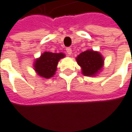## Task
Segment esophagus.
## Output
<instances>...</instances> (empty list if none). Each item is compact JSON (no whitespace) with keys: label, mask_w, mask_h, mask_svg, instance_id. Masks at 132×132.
I'll list each match as a JSON object with an SVG mask.
<instances>
[{"label":"esophagus","mask_w":132,"mask_h":132,"mask_svg":"<svg viewBox=\"0 0 132 132\" xmlns=\"http://www.w3.org/2000/svg\"><path fill=\"white\" fill-rule=\"evenodd\" d=\"M67 54L69 55H70L71 54H72V49L70 48H67Z\"/></svg>","instance_id":"esophagus-1"}]
</instances>
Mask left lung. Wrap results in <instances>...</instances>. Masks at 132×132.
<instances>
[{
	"label": "left lung",
	"mask_w": 132,
	"mask_h": 132,
	"mask_svg": "<svg viewBox=\"0 0 132 132\" xmlns=\"http://www.w3.org/2000/svg\"><path fill=\"white\" fill-rule=\"evenodd\" d=\"M77 64L81 67L84 76H96L103 67V57L93 50H87L81 52L76 59Z\"/></svg>",
	"instance_id": "obj_1"
}]
</instances>
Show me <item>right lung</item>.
<instances>
[{"label":"right lung","instance_id":"1","mask_svg":"<svg viewBox=\"0 0 132 132\" xmlns=\"http://www.w3.org/2000/svg\"><path fill=\"white\" fill-rule=\"evenodd\" d=\"M64 57L65 55L63 53L45 52L40 58L36 59L34 64V70L41 77L50 78L55 73L59 61Z\"/></svg>","mask_w":132,"mask_h":132}]
</instances>
